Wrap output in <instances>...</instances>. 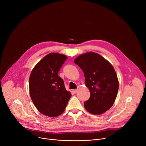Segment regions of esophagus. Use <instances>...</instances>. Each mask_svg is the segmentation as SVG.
<instances>
[{
    "instance_id": "1",
    "label": "esophagus",
    "mask_w": 146,
    "mask_h": 146,
    "mask_svg": "<svg viewBox=\"0 0 146 146\" xmlns=\"http://www.w3.org/2000/svg\"><path fill=\"white\" fill-rule=\"evenodd\" d=\"M78 89H73V90H72V92H73L74 94H76V93L78 92Z\"/></svg>"
}]
</instances>
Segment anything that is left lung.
<instances>
[{
    "label": "left lung",
    "instance_id": "left-lung-1",
    "mask_svg": "<svg viewBox=\"0 0 146 146\" xmlns=\"http://www.w3.org/2000/svg\"><path fill=\"white\" fill-rule=\"evenodd\" d=\"M74 62L84 73L85 85L90 98L84 102L85 109L94 115H100L113 105L117 96L119 83L117 73L110 62L97 53L86 52Z\"/></svg>",
    "mask_w": 146,
    "mask_h": 146
}]
</instances>
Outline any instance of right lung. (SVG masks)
Instances as JSON below:
<instances>
[{
    "label": "right lung",
    "instance_id": "obj_1",
    "mask_svg": "<svg viewBox=\"0 0 146 146\" xmlns=\"http://www.w3.org/2000/svg\"><path fill=\"white\" fill-rule=\"evenodd\" d=\"M66 59L65 55L50 53L36 64L31 73L30 96L36 109L46 116H59L71 98L58 74Z\"/></svg>",
    "mask_w": 146,
    "mask_h": 146
}]
</instances>
